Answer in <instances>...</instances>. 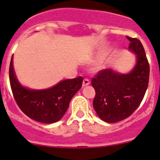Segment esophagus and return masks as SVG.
<instances>
[{"label":"esophagus","mask_w":160,"mask_h":160,"mask_svg":"<svg viewBox=\"0 0 160 160\" xmlns=\"http://www.w3.org/2000/svg\"><path fill=\"white\" fill-rule=\"evenodd\" d=\"M90 84V80L88 79H84L83 81V87H86Z\"/></svg>","instance_id":"34e87169"}]
</instances>
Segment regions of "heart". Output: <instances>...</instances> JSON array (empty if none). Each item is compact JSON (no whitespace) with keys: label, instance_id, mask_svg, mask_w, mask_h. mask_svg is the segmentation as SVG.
Instances as JSON below:
<instances>
[{"label":"heart","instance_id":"obj_1","mask_svg":"<svg viewBox=\"0 0 160 160\" xmlns=\"http://www.w3.org/2000/svg\"><path fill=\"white\" fill-rule=\"evenodd\" d=\"M99 59V60H101V59H102V58H101V57H100L99 59Z\"/></svg>","mask_w":160,"mask_h":160}]
</instances>
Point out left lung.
<instances>
[{
	"instance_id": "8db88e82",
	"label": "left lung",
	"mask_w": 160,
	"mask_h": 160,
	"mask_svg": "<svg viewBox=\"0 0 160 160\" xmlns=\"http://www.w3.org/2000/svg\"><path fill=\"white\" fill-rule=\"evenodd\" d=\"M128 49L136 55V63L128 73H119L111 69L98 72L91 80L96 95L93 106L98 117L108 123L129 117L142 101L149 78V64L142 44L127 36Z\"/></svg>"
}]
</instances>
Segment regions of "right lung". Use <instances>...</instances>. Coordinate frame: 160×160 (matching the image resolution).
<instances>
[{
	"instance_id": "obj_1",
	"label": "right lung",
	"mask_w": 160,
	"mask_h": 160,
	"mask_svg": "<svg viewBox=\"0 0 160 160\" xmlns=\"http://www.w3.org/2000/svg\"><path fill=\"white\" fill-rule=\"evenodd\" d=\"M9 78L13 96L21 110L30 118L45 124L54 123L62 118L72 98L81 88L83 80L79 77L62 80L48 89H29L18 80L13 67V56Z\"/></svg>"
}]
</instances>
